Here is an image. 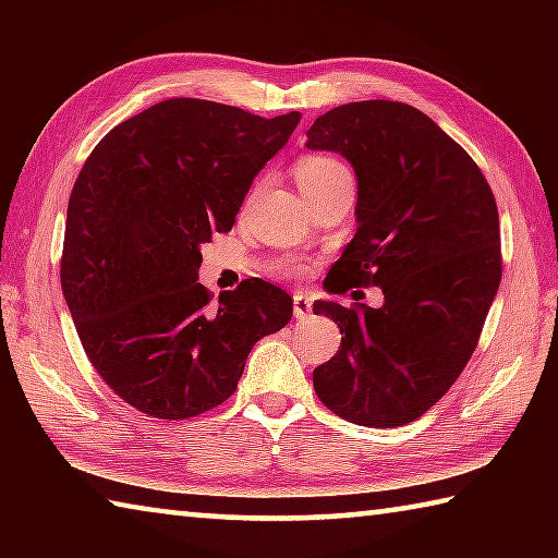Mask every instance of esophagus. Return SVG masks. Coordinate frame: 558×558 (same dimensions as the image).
<instances>
[{
	"label": "esophagus",
	"mask_w": 558,
	"mask_h": 558,
	"mask_svg": "<svg viewBox=\"0 0 558 558\" xmlns=\"http://www.w3.org/2000/svg\"><path fill=\"white\" fill-rule=\"evenodd\" d=\"M292 313H295V319H300V323L313 313V302H310L305 292H295V295H292Z\"/></svg>",
	"instance_id": "obj_1"
}]
</instances>
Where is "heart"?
Segmentation results:
<instances>
[{
  "label": "heart",
  "instance_id": "obj_1",
  "mask_svg": "<svg viewBox=\"0 0 558 558\" xmlns=\"http://www.w3.org/2000/svg\"><path fill=\"white\" fill-rule=\"evenodd\" d=\"M298 184L305 194V199H315L319 194H327L329 189L339 184H352V172L335 155H305L295 165Z\"/></svg>",
  "mask_w": 558,
  "mask_h": 558
}]
</instances>
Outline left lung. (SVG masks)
Returning <instances> with one entry per match:
<instances>
[{
    "label": "left lung",
    "mask_w": 558,
    "mask_h": 558,
    "mask_svg": "<svg viewBox=\"0 0 558 558\" xmlns=\"http://www.w3.org/2000/svg\"><path fill=\"white\" fill-rule=\"evenodd\" d=\"M307 147L342 155L356 174V233L325 290L384 292L381 307L315 300V315L342 332L339 352L313 372L315 391L356 426H405L456 384L497 295L493 189L456 140L405 102L329 110L307 130Z\"/></svg>",
    "instance_id": "8db88e82"
}]
</instances>
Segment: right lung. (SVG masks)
Returning a JSON list of instances; mask_svg holds the SVG:
<instances>
[{"label":"right lung","instance_id":"obj_1","mask_svg":"<svg viewBox=\"0 0 558 558\" xmlns=\"http://www.w3.org/2000/svg\"><path fill=\"white\" fill-rule=\"evenodd\" d=\"M300 112L258 118L172 98L120 122L75 179L61 288L90 364L132 409L182 421L239 386L253 344L292 317L260 278L211 302L202 245L231 231L253 179L288 143Z\"/></svg>","mask_w":558,"mask_h":558}]
</instances>
